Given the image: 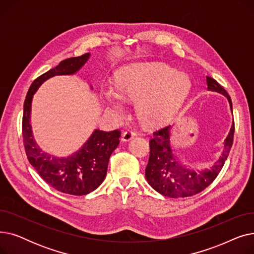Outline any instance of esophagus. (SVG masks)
<instances>
[{
    "instance_id": "obj_1",
    "label": "esophagus",
    "mask_w": 254,
    "mask_h": 254,
    "mask_svg": "<svg viewBox=\"0 0 254 254\" xmlns=\"http://www.w3.org/2000/svg\"><path fill=\"white\" fill-rule=\"evenodd\" d=\"M134 137H135V132H132L130 130H126L123 132V135H122V141L128 142Z\"/></svg>"
}]
</instances>
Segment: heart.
Segmentation results:
<instances>
[{
  "mask_svg": "<svg viewBox=\"0 0 254 254\" xmlns=\"http://www.w3.org/2000/svg\"><path fill=\"white\" fill-rule=\"evenodd\" d=\"M188 76L163 64L127 66L117 77L116 88L102 90L103 100L113 115L126 114L127 102H137L136 112L140 122L158 127L173 118L188 98L190 90Z\"/></svg>",
  "mask_w": 254,
  "mask_h": 254,
  "instance_id": "heart-1",
  "label": "heart"
}]
</instances>
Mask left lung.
Returning <instances> with one entry per match:
<instances>
[{"mask_svg": "<svg viewBox=\"0 0 254 254\" xmlns=\"http://www.w3.org/2000/svg\"><path fill=\"white\" fill-rule=\"evenodd\" d=\"M208 90L222 93L229 100L231 111L233 105L231 97L226 90L216 81L207 76ZM170 128L166 127L153 132V138L149 141L150 154L147 167L145 169V177L149 185L157 192L169 197L191 196L204 190L214 181L221 171L226 158L231 151L235 124L231 127L228 137L224 140V147L221 156L209 169L194 170L185 166L173 153L170 142Z\"/></svg>", "mask_w": 254, "mask_h": 254, "instance_id": "8db88e82", "label": "left lung"}]
</instances>
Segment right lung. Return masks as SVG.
Masks as SVG:
<instances>
[{
	"instance_id": "obj_1",
	"label": "right lung",
	"mask_w": 254,
	"mask_h": 254,
	"mask_svg": "<svg viewBox=\"0 0 254 254\" xmlns=\"http://www.w3.org/2000/svg\"><path fill=\"white\" fill-rule=\"evenodd\" d=\"M90 57L85 53L62 61L56 68L34 80L23 104L22 138L30 164L41 178L55 190L73 195H84L104 181L109 158L119 144L120 130L95 129L84 145L68 157H56L42 151L34 140L31 127V106L34 93L47 79L57 75H72L82 68Z\"/></svg>"
}]
</instances>
